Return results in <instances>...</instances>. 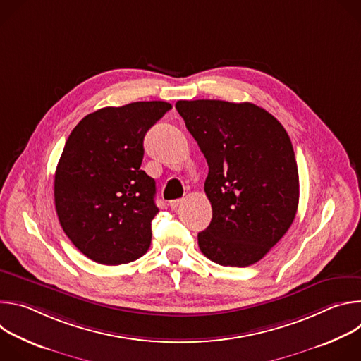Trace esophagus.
Returning a JSON list of instances; mask_svg holds the SVG:
<instances>
[{"label": "esophagus", "mask_w": 361, "mask_h": 361, "mask_svg": "<svg viewBox=\"0 0 361 361\" xmlns=\"http://www.w3.org/2000/svg\"><path fill=\"white\" fill-rule=\"evenodd\" d=\"M183 198H177V200H171L170 201V207H171V210H177L178 207H180V205L183 204Z\"/></svg>", "instance_id": "obj_1"}]
</instances>
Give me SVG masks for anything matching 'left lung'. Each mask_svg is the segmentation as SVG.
I'll use <instances>...</instances> for the list:
<instances>
[{
  "mask_svg": "<svg viewBox=\"0 0 361 361\" xmlns=\"http://www.w3.org/2000/svg\"><path fill=\"white\" fill-rule=\"evenodd\" d=\"M176 109L209 164L204 191L213 219L198 233L201 252L220 266L257 263L287 233L298 207L287 131L251 102L181 99Z\"/></svg>",
  "mask_w": 361,
  "mask_h": 361,
  "instance_id": "8db88e82",
  "label": "left lung"
}]
</instances>
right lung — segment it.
<instances>
[{
	"mask_svg": "<svg viewBox=\"0 0 361 361\" xmlns=\"http://www.w3.org/2000/svg\"><path fill=\"white\" fill-rule=\"evenodd\" d=\"M166 101L99 109L71 131L54 178L60 224L88 259L106 266L137 260L159 213L156 181L142 171L144 135L169 110Z\"/></svg>",
	"mask_w": 361,
	"mask_h": 361,
	"instance_id": "1",
	"label": "right lung"
}]
</instances>
